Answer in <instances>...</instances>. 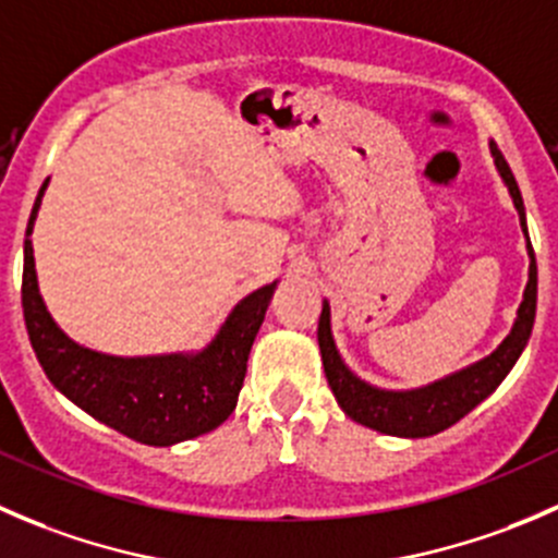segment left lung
I'll use <instances>...</instances> for the list:
<instances>
[{"label":"left lung","mask_w":558,"mask_h":558,"mask_svg":"<svg viewBox=\"0 0 558 558\" xmlns=\"http://www.w3.org/2000/svg\"><path fill=\"white\" fill-rule=\"evenodd\" d=\"M488 150H492L494 167H497L502 183L508 185L510 199H513L515 210H519L521 232L526 234L529 253V280L526 289H523L519 313H515L513 329H510V335L488 356L470 364V367L459 369V373L435 380V384L408 388V391H391V388L367 384V380L359 378L342 362L335 335H331L329 302L324 300V307H320L318 348L331 393H335L337 404H340L348 418H353L362 426H369V429L380 432V435L410 437V440H415V437H432L437 432L453 426L470 410H475L488 393L497 391V386L508 378V373L519 362L523 348H526L529 337H532L534 311H537V264H534V251L532 243H529L526 210H523L519 183H515L508 161L502 159V154H499L494 143H488Z\"/></svg>","instance_id":"obj_1"}]
</instances>
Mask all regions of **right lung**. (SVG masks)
I'll return each mask as SVG.
<instances>
[{"label": "right lung", "instance_id": "add662e5", "mask_svg": "<svg viewBox=\"0 0 558 558\" xmlns=\"http://www.w3.org/2000/svg\"><path fill=\"white\" fill-rule=\"evenodd\" d=\"M45 189L48 180L39 189L26 227L21 302L32 348L50 384L105 426L145 446L167 448L221 426L238 408L251 345L278 280L243 296L199 351L154 356L94 351L56 324L39 294L32 232Z\"/></svg>", "mask_w": 558, "mask_h": 558}]
</instances>
